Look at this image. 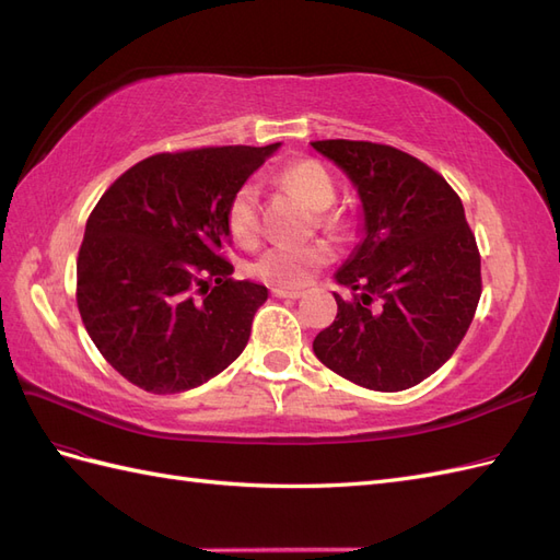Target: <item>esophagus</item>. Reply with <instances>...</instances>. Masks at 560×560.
I'll return each instance as SVG.
<instances>
[{
	"label": "esophagus",
	"mask_w": 560,
	"mask_h": 560,
	"mask_svg": "<svg viewBox=\"0 0 560 560\" xmlns=\"http://www.w3.org/2000/svg\"><path fill=\"white\" fill-rule=\"evenodd\" d=\"M273 296L276 299H301V292H296V290H280V287H276L273 290Z\"/></svg>",
	"instance_id": "1"
}]
</instances>
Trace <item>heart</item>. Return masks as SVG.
Segmentation results:
<instances>
[{"mask_svg":"<svg viewBox=\"0 0 560 560\" xmlns=\"http://www.w3.org/2000/svg\"><path fill=\"white\" fill-rule=\"evenodd\" d=\"M280 184L294 191L306 206L315 212V224L322 231L336 233L341 231V214L331 212L329 208L336 202V184L329 171L322 163L306 159L296 161L284 167L278 175ZM226 229L231 238L241 245H252L259 238V189L257 184L245 182L233 191L226 206ZM331 252L325 243L308 245H273L261 252L252 261V276L259 280L280 287V290H296L311 282L322 266H327Z\"/></svg>","mask_w":560,"mask_h":560,"instance_id":"obj_1","label":"heart"}]
</instances>
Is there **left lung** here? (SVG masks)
<instances>
[{
  "mask_svg": "<svg viewBox=\"0 0 560 560\" xmlns=\"http://www.w3.org/2000/svg\"><path fill=\"white\" fill-rule=\"evenodd\" d=\"M348 175L362 241L338 268L336 319L317 360L352 383L399 393L432 376L465 338L481 296V257L463 200L430 165L387 144L311 142Z\"/></svg>",
  "mask_w": 560,
  "mask_h": 560,
  "instance_id": "1",
  "label": "left lung"
}]
</instances>
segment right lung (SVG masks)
<instances>
[{
	"mask_svg": "<svg viewBox=\"0 0 560 560\" xmlns=\"http://www.w3.org/2000/svg\"><path fill=\"white\" fill-rule=\"evenodd\" d=\"M278 147L149 156L97 200L77 259V306L95 348L132 385L184 393L245 350L268 290L231 278L226 206Z\"/></svg>",
	"mask_w": 560,
	"mask_h": 560,
	"instance_id": "1",
	"label": "right lung"
}]
</instances>
